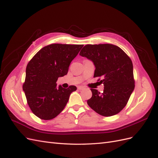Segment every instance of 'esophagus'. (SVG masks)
Here are the masks:
<instances>
[{
    "instance_id": "obj_1",
    "label": "esophagus",
    "mask_w": 158,
    "mask_h": 158,
    "mask_svg": "<svg viewBox=\"0 0 158 158\" xmlns=\"http://www.w3.org/2000/svg\"><path fill=\"white\" fill-rule=\"evenodd\" d=\"M85 88L84 86H81V85H80V86H78V89L79 90H82V89H84Z\"/></svg>"
}]
</instances>
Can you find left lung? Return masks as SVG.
<instances>
[{"mask_svg":"<svg viewBox=\"0 0 158 158\" xmlns=\"http://www.w3.org/2000/svg\"><path fill=\"white\" fill-rule=\"evenodd\" d=\"M80 55L94 63V78H103V92L91 89L92 96L87 101L88 106L104 117L118 113L126 106L135 86L130 57L112 44L86 45Z\"/></svg>","mask_w":158,"mask_h":158,"instance_id":"8db88e82","label":"left lung"}]
</instances>
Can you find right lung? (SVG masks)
<instances>
[{"label": "right lung", "mask_w": 158, "mask_h": 158, "mask_svg": "<svg viewBox=\"0 0 158 158\" xmlns=\"http://www.w3.org/2000/svg\"><path fill=\"white\" fill-rule=\"evenodd\" d=\"M84 45L55 44L38 51L26 66L23 90L32 113L44 120L54 118L63 111L75 85L56 88L59 77L67 74L70 64Z\"/></svg>", "instance_id": "right-lung-1"}]
</instances>
